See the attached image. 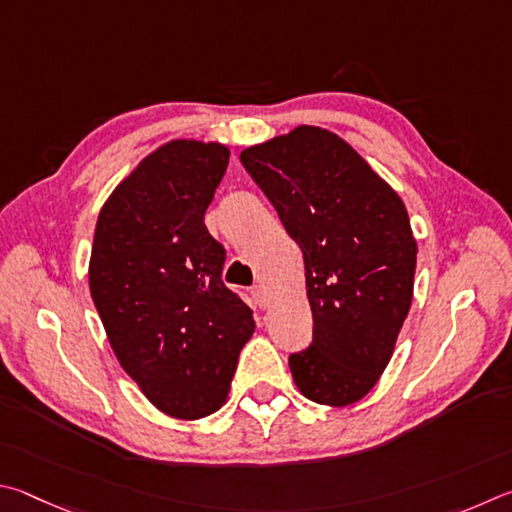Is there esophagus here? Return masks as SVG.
<instances>
[{"mask_svg": "<svg viewBox=\"0 0 512 512\" xmlns=\"http://www.w3.org/2000/svg\"><path fill=\"white\" fill-rule=\"evenodd\" d=\"M251 297H254L258 308H270L272 297H270V292H267L265 285H261V283L254 285V288H251Z\"/></svg>", "mask_w": 512, "mask_h": 512, "instance_id": "obj_1", "label": "esophagus"}]
</instances>
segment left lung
I'll list each match as a JSON object with an SVG mask.
<instances>
[{
  "mask_svg": "<svg viewBox=\"0 0 512 512\" xmlns=\"http://www.w3.org/2000/svg\"><path fill=\"white\" fill-rule=\"evenodd\" d=\"M299 242L312 342L290 355L303 396L344 407L387 369L414 294L416 240L396 191L337 134L301 125L240 152Z\"/></svg>",
  "mask_w": 512,
  "mask_h": 512,
  "instance_id": "1",
  "label": "left lung"
}]
</instances>
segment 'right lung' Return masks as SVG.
<instances>
[{
	"label": "right lung",
	"instance_id": "add662e5",
	"mask_svg": "<svg viewBox=\"0 0 512 512\" xmlns=\"http://www.w3.org/2000/svg\"><path fill=\"white\" fill-rule=\"evenodd\" d=\"M227 164L220 143H166L116 186L94 233L89 290L114 353L152 405L184 420L224 405L256 328L204 224Z\"/></svg>",
	"mask_w": 512,
	"mask_h": 512
}]
</instances>
